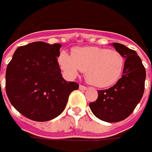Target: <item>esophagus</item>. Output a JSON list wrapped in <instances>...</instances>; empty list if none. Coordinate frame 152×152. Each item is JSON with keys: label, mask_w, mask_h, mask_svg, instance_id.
<instances>
[{"label": "esophagus", "mask_w": 152, "mask_h": 152, "mask_svg": "<svg viewBox=\"0 0 152 152\" xmlns=\"http://www.w3.org/2000/svg\"><path fill=\"white\" fill-rule=\"evenodd\" d=\"M79 88H80V90H81V91H86V89H87V87H86V86H82V85H80Z\"/></svg>", "instance_id": "esophagus-1"}]
</instances>
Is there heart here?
I'll return each mask as SVG.
<instances>
[{
    "label": "heart",
    "mask_w": 152,
    "mask_h": 152,
    "mask_svg": "<svg viewBox=\"0 0 152 152\" xmlns=\"http://www.w3.org/2000/svg\"><path fill=\"white\" fill-rule=\"evenodd\" d=\"M60 67L68 77H76L85 71L88 83L97 87H107L115 84L123 74L124 59L116 50L81 47L73 51V55L61 52L59 58Z\"/></svg>",
    "instance_id": "heart-1"
}]
</instances>
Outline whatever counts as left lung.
<instances>
[{
  "mask_svg": "<svg viewBox=\"0 0 152 152\" xmlns=\"http://www.w3.org/2000/svg\"><path fill=\"white\" fill-rule=\"evenodd\" d=\"M111 45L125 59L123 75L110 88L97 91V99L91 102L89 107L97 118L114 123L129 117L141 100L145 90V69L134 50L118 43Z\"/></svg>",
  "mask_w": 152,
  "mask_h": 152,
  "instance_id": "obj_1",
  "label": "left lung"
}]
</instances>
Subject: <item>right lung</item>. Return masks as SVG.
Here are the masks:
<instances>
[{"instance_id": "1", "label": "right lung", "mask_w": 152, "mask_h": 152, "mask_svg": "<svg viewBox=\"0 0 152 152\" xmlns=\"http://www.w3.org/2000/svg\"><path fill=\"white\" fill-rule=\"evenodd\" d=\"M61 45L34 42L18 47L6 71V92L20 113L34 121H48L64 111L79 85L62 77L57 57Z\"/></svg>"}]
</instances>
